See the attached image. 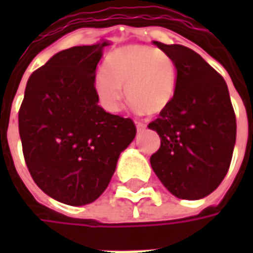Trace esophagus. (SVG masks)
<instances>
[{
	"mask_svg": "<svg viewBox=\"0 0 253 253\" xmlns=\"http://www.w3.org/2000/svg\"><path fill=\"white\" fill-rule=\"evenodd\" d=\"M135 126H137L138 131H142V130H145V127H146V123H143V122H135Z\"/></svg>",
	"mask_w": 253,
	"mask_h": 253,
	"instance_id": "esophagus-1",
	"label": "esophagus"
}]
</instances>
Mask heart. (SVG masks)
Returning <instances> with one entry per match:
<instances>
[{
    "label": "heart",
    "instance_id": "b5f03b06",
    "mask_svg": "<svg viewBox=\"0 0 253 253\" xmlns=\"http://www.w3.org/2000/svg\"><path fill=\"white\" fill-rule=\"evenodd\" d=\"M125 86L127 100L153 115L169 104L176 86V66L168 52L145 44H128L111 51L104 70L96 73L94 88L105 110L121 107Z\"/></svg>",
    "mask_w": 253,
    "mask_h": 253
}]
</instances>
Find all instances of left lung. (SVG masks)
<instances>
[{
  "label": "left lung",
  "instance_id": "left-lung-1",
  "mask_svg": "<svg viewBox=\"0 0 253 253\" xmlns=\"http://www.w3.org/2000/svg\"><path fill=\"white\" fill-rule=\"evenodd\" d=\"M154 44L172 57L177 77L170 103L148 125L161 138L150 165L172 195L201 199L221 184L233 156L236 115L228 85L194 50Z\"/></svg>",
  "mask_w": 253,
  "mask_h": 253
}]
</instances>
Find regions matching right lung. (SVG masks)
<instances>
[{
  "mask_svg": "<svg viewBox=\"0 0 253 253\" xmlns=\"http://www.w3.org/2000/svg\"><path fill=\"white\" fill-rule=\"evenodd\" d=\"M108 46L59 51L31 74L19 111L25 164L43 192L70 206L96 201L137 127L97 105L96 67Z\"/></svg>",
  "mask_w": 253,
  "mask_h": 253,
  "instance_id": "right-lung-1",
  "label": "right lung"
}]
</instances>
